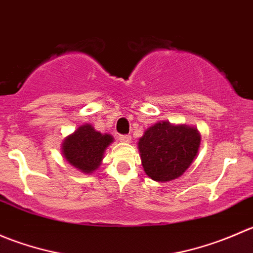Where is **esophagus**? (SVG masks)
Masks as SVG:
<instances>
[{"label":"esophagus","instance_id":"esophagus-1","mask_svg":"<svg viewBox=\"0 0 253 253\" xmlns=\"http://www.w3.org/2000/svg\"><path fill=\"white\" fill-rule=\"evenodd\" d=\"M131 138H132V137L129 136V134H120V137H119L120 141H121V142H126V143L131 142Z\"/></svg>","mask_w":253,"mask_h":253}]
</instances>
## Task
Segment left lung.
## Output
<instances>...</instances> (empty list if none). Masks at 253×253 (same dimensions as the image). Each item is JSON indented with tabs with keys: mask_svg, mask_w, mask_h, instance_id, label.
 Segmentation results:
<instances>
[{
	"mask_svg": "<svg viewBox=\"0 0 253 253\" xmlns=\"http://www.w3.org/2000/svg\"><path fill=\"white\" fill-rule=\"evenodd\" d=\"M201 136L196 128L158 122L139 139L142 165L155 181H171L188 169L196 158Z\"/></svg>",
	"mask_w": 253,
	"mask_h": 253,
	"instance_id": "8db88e82",
	"label": "left lung"
}]
</instances>
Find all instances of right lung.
<instances>
[{
    "label": "right lung",
    "mask_w": 253,
    "mask_h": 253,
    "mask_svg": "<svg viewBox=\"0 0 253 253\" xmlns=\"http://www.w3.org/2000/svg\"><path fill=\"white\" fill-rule=\"evenodd\" d=\"M112 139L110 134H101L90 125H84L65 139L63 157L71 165L89 174L101 164L104 152Z\"/></svg>",
    "instance_id": "add662e5"
}]
</instances>
